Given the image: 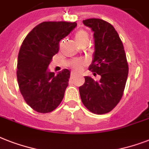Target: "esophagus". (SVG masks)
Here are the masks:
<instances>
[{
  "instance_id": "1",
  "label": "esophagus",
  "mask_w": 149,
  "mask_h": 149,
  "mask_svg": "<svg viewBox=\"0 0 149 149\" xmlns=\"http://www.w3.org/2000/svg\"><path fill=\"white\" fill-rule=\"evenodd\" d=\"M75 76H76V73H75V72H72V73H71V75H70V77H71V78H73Z\"/></svg>"
}]
</instances>
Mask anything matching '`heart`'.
<instances>
[{
	"mask_svg": "<svg viewBox=\"0 0 149 149\" xmlns=\"http://www.w3.org/2000/svg\"><path fill=\"white\" fill-rule=\"evenodd\" d=\"M75 40L77 41V43H78L79 45L82 47L83 45L88 44L89 42V34L83 30H80L77 33V34L75 36ZM86 63V61L84 60H76L73 61L71 64L72 68L75 71H80L82 70L83 65Z\"/></svg>",
	"mask_w": 149,
	"mask_h": 149,
	"instance_id": "b5f03b06",
	"label": "heart"
}]
</instances>
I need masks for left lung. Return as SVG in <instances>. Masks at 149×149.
I'll return each mask as SVG.
<instances>
[{"mask_svg":"<svg viewBox=\"0 0 149 149\" xmlns=\"http://www.w3.org/2000/svg\"><path fill=\"white\" fill-rule=\"evenodd\" d=\"M83 23L93 31L95 52L89 70L100 75V81L85 77V83L79 87L83 105L94 114L112 111L123 97L129 66L123 42L112 24L91 18Z\"/></svg>","mask_w":149,"mask_h":149,"instance_id":"obj_1","label":"left lung"}]
</instances>
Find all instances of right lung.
I'll return each instance as SVG.
<instances>
[{"instance_id":"obj_1","label":"right lung","mask_w":149,"mask_h":149,"mask_svg":"<svg viewBox=\"0 0 149 149\" xmlns=\"http://www.w3.org/2000/svg\"><path fill=\"white\" fill-rule=\"evenodd\" d=\"M76 22L47 21L38 24L24 40L18 54L17 77L20 93L36 112L54 111L62 102L70 71L56 76L47 68L60 49V41L77 26Z\"/></svg>"}]
</instances>
